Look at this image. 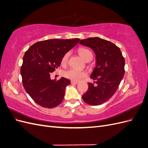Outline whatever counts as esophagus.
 <instances>
[{"label":"esophagus","mask_w":148,"mask_h":148,"mask_svg":"<svg viewBox=\"0 0 148 148\" xmlns=\"http://www.w3.org/2000/svg\"><path fill=\"white\" fill-rule=\"evenodd\" d=\"M71 83L73 84H77L78 83V82H74V81H71Z\"/></svg>","instance_id":"obj_1"}]
</instances>
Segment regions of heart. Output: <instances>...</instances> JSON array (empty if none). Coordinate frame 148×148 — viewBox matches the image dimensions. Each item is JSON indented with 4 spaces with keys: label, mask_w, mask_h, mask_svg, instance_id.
<instances>
[{
    "label": "heart",
    "mask_w": 148,
    "mask_h": 148,
    "mask_svg": "<svg viewBox=\"0 0 148 148\" xmlns=\"http://www.w3.org/2000/svg\"><path fill=\"white\" fill-rule=\"evenodd\" d=\"M78 53L83 59L86 61L88 59H92V53L89 50V49L85 48H79L78 49ZM70 56V52H66L62 57V64L65 65L68 62L69 58ZM86 73L84 71H80L75 69H70L66 70L64 72V76L68 79H71V81L78 82L79 79L86 77Z\"/></svg>",
    "instance_id": "obj_1"
}]
</instances>
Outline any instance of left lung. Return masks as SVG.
Listing matches in <instances>:
<instances>
[{
  "instance_id": "1",
  "label": "left lung",
  "mask_w": 148,
  "mask_h": 148,
  "mask_svg": "<svg viewBox=\"0 0 148 148\" xmlns=\"http://www.w3.org/2000/svg\"><path fill=\"white\" fill-rule=\"evenodd\" d=\"M79 44L91 48L96 54V66L90 77L96 82L88 83V89L82 98L89 105H101L117 90L125 73V59L120 48L107 40L89 38L81 40Z\"/></svg>"
}]
</instances>
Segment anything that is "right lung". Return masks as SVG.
I'll list each match as a JSON object with an SVG mask.
<instances>
[{"label": "right lung", "instance_id": "obj_1", "mask_svg": "<svg viewBox=\"0 0 148 148\" xmlns=\"http://www.w3.org/2000/svg\"><path fill=\"white\" fill-rule=\"evenodd\" d=\"M79 39H52L36 42L26 51L20 72L26 91L43 107L51 109L60 104L70 81L62 77L51 79V75L61 64L65 53Z\"/></svg>", "mask_w": 148, "mask_h": 148}]
</instances>
